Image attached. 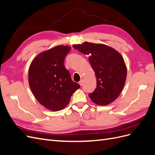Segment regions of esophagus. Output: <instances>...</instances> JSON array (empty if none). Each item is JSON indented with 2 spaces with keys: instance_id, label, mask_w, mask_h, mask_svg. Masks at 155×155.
Returning <instances> with one entry per match:
<instances>
[{
  "instance_id": "obj_1",
  "label": "esophagus",
  "mask_w": 155,
  "mask_h": 155,
  "mask_svg": "<svg viewBox=\"0 0 155 155\" xmlns=\"http://www.w3.org/2000/svg\"><path fill=\"white\" fill-rule=\"evenodd\" d=\"M79 85H80L81 86H82L83 84V79H81V81L79 82Z\"/></svg>"
}]
</instances>
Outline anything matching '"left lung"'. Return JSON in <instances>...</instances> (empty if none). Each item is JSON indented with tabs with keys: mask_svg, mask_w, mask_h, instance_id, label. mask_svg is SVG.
Segmentation results:
<instances>
[{
	"mask_svg": "<svg viewBox=\"0 0 155 155\" xmlns=\"http://www.w3.org/2000/svg\"><path fill=\"white\" fill-rule=\"evenodd\" d=\"M73 47L89 56V61L95 72L97 86L88 94L91 100L99 105L113 102L120 94L126 81L127 67L122 56L104 44L85 42L74 45Z\"/></svg>",
	"mask_w": 155,
	"mask_h": 155,
	"instance_id": "1",
	"label": "left lung"
}]
</instances>
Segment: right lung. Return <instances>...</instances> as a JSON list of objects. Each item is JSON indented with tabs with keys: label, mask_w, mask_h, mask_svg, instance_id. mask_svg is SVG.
Here are the masks:
<instances>
[{
	"label": "right lung",
	"mask_w": 155,
	"mask_h": 155,
	"mask_svg": "<svg viewBox=\"0 0 155 155\" xmlns=\"http://www.w3.org/2000/svg\"><path fill=\"white\" fill-rule=\"evenodd\" d=\"M69 46L59 45L43 51L33 59L28 71L31 91L41 105L51 111L61 110L73 93L80 88L64 66Z\"/></svg>",
	"instance_id": "obj_1"
}]
</instances>
